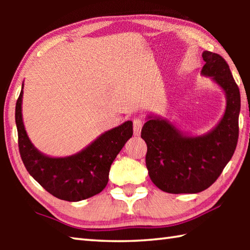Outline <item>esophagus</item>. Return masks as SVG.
<instances>
[{
    "label": "esophagus",
    "instance_id": "obj_1",
    "mask_svg": "<svg viewBox=\"0 0 250 250\" xmlns=\"http://www.w3.org/2000/svg\"><path fill=\"white\" fill-rule=\"evenodd\" d=\"M142 125H143V121L141 119H137L133 120V132L134 135H139L141 133V129H142Z\"/></svg>",
    "mask_w": 250,
    "mask_h": 250
}]
</instances>
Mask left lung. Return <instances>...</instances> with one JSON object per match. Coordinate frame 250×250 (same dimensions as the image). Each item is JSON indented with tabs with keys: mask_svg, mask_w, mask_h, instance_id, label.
Returning <instances> with one entry per match:
<instances>
[{
	"mask_svg": "<svg viewBox=\"0 0 250 250\" xmlns=\"http://www.w3.org/2000/svg\"><path fill=\"white\" fill-rule=\"evenodd\" d=\"M201 74L211 77L225 92L226 110L213 130L203 135H186L170 121L149 116L141 130L147 151L146 164L151 181L163 192L198 193L222 174L238 141L239 88L221 55L205 50Z\"/></svg>",
	"mask_w": 250,
	"mask_h": 250,
	"instance_id": "obj_1",
	"label": "left lung"
}]
</instances>
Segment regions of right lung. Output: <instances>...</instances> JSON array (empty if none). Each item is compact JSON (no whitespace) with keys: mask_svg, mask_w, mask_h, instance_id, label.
<instances>
[{"mask_svg":"<svg viewBox=\"0 0 250 250\" xmlns=\"http://www.w3.org/2000/svg\"><path fill=\"white\" fill-rule=\"evenodd\" d=\"M22 90L16 101L20 154L27 172L48 193L59 200L78 202L100 193L109 180L110 167L125 142L132 137V121L105 131L78 153L50 158L29 140L22 118Z\"/></svg>","mask_w":250,"mask_h":250,"instance_id":"add662e5","label":"right lung"}]
</instances>
